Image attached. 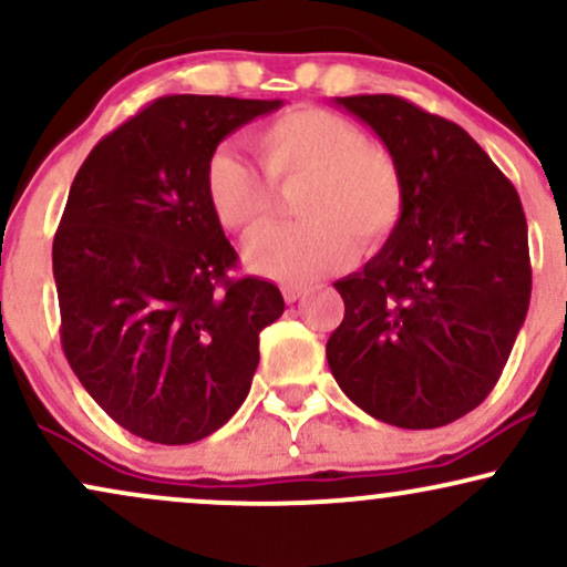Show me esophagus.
<instances>
[{"label": "esophagus", "instance_id": "esophagus-1", "mask_svg": "<svg viewBox=\"0 0 567 567\" xmlns=\"http://www.w3.org/2000/svg\"><path fill=\"white\" fill-rule=\"evenodd\" d=\"M282 296H285V301H288V303H296L298 298L306 296V288H303V285L288 282V285H282Z\"/></svg>", "mask_w": 567, "mask_h": 567}]
</instances>
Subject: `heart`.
<instances>
[{
	"label": "heart",
	"instance_id": "1",
	"mask_svg": "<svg viewBox=\"0 0 567 567\" xmlns=\"http://www.w3.org/2000/svg\"><path fill=\"white\" fill-rule=\"evenodd\" d=\"M266 175L220 146L205 165V197L220 226L256 234L275 213L277 186L303 181V220L269 229L247 247L256 271L306 282L347 264L354 239L379 247L405 213V175L389 148L368 143L354 122L322 109H292L252 133Z\"/></svg>",
	"mask_w": 567,
	"mask_h": 567
}]
</instances>
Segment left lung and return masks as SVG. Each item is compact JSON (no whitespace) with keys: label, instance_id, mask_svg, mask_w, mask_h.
Returning <instances> with one entry per match:
<instances>
[{"label":"left lung","instance_id":"8db88e82","mask_svg":"<svg viewBox=\"0 0 567 567\" xmlns=\"http://www.w3.org/2000/svg\"><path fill=\"white\" fill-rule=\"evenodd\" d=\"M400 162L405 213L354 275L328 365L400 429L453 424L491 394L530 303L528 224L512 181L451 120L396 95L336 97Z\"/></svg>","mask_w":567,"mask_h":567}]
</instances>
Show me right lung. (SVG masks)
Wrapping results in <instances>:
<instances>
[{
	"instance_id": "add662e5",
	"label": "right lung",
	"mask_w": 567,
	"mask_h": 567,
	"mask_svg": "<svg viewBox=\"0 0 567 567\" xmlns=\"http://www.w3.org/2000/svg\"><path fill=\"white\" fill-rule=\"evenodd\" d=\"M282 101L165 95L82 162L53 239L61 347L87 394L135 437L188 445L237 413L258 336L285 311L205 197L218 143Z\"/></svg>"
}]
</instances>
